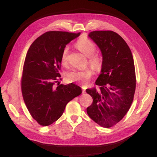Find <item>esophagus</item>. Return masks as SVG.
<instances>
[{"mask_svg": "<svg viewBox=\"0 0 157 157\" xmlns=\"http://www.w3.org/2000/svg\"><path fill=\"white\" fill-rule=\"evenodd\" d=\"M82 93H83V94H84V93L86 92V91H86V88H85L84 86H82Z\"/></svg>", "mask_w": 157, "mask_h": 157, "instance_id": "esophagus-1", "label": "esophagus"}]
</instances>
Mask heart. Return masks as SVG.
<instances>
[{"label":"heart","instance_id":"heart-1","mask_svg":"<svg viewBox=\"0 0 157 157\" xmlns=\"http://www.w3.org/2000/svg\"><path fill=\"white\" fill-rule=\"evenodd\" d=\"M76 47L86 57H89V63L94 70H100L102 66V59L98 55H94L96 47L94 42L87 37H82L77 41ZM68 46H66L62 50L61 61L64 65L68 62ZM93 73H94L91 68H86L82 71L73 69L66 73V78L70 82H75L81 84H86L89 82V79L91 78Z\"/></svg>","mask_w":157,"mask_h":157}]
</instances>
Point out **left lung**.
<instances>
[{
	"mask_svg": "<svg viewBox=\"0 0 157 157\" xmlns=\"http://www.w3.org/2000/svg\"><path fill=\"white\" fill-rule=\"evenodd\" d=\"M89 36L99 47L102 63L95 82L99 89L86 90L93 98L86 112L100 126L109 128L123 118L133 102L136 89L134 59L128 45L116 33L94 31Z\"/></svg>",
	"mask_w": 157,
	"mask_h": 157,
	"instance_id": "1",
	"label": "left lung"
}]
</instances>
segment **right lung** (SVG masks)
<instances>
[{
	"label": "right lung",
	"mask_w": 157,
	"mask_h": 157,
	"mask_svg": "<svg viewBox=\"0 0 157 157\" xmlns=\"http://www.w3.org/2000/svg\"><path fill=\"white\" fill-rule=\"evenodd\" d=\"M79 33L50 31L34 41L28 49L23 65L21 91L29 112L37 123L48 126L59 119L67 103L82 94L73 83L58 84L61 56L66 45ZM59 83V82H58Z\"/></svg>",
	"instance_id": "1"
}]
</instances>
